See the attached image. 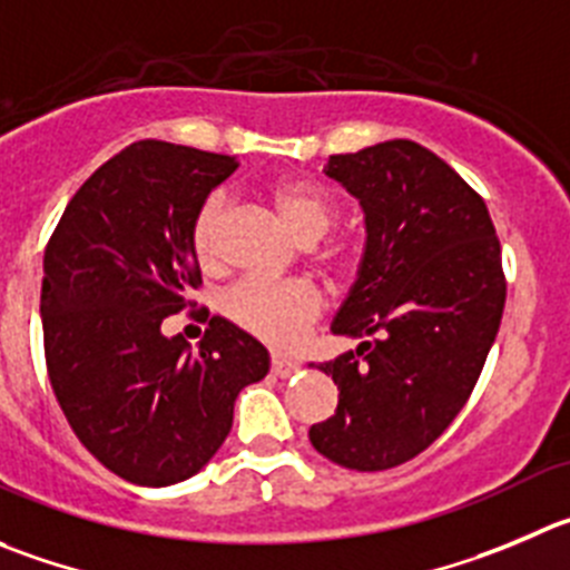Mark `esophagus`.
<instances>
[{"label":"esophagus","mask_w":570,"mask_h":570,"mask_svg":"<svg viewBox=\"0 0 570 570\" xmlns=\"http://www.w3.org/2000/svg\"><path fill=\"white\" fill-rule=\"evenodd\" d=\"M299 370H302L299 361H291V357H279V355L271 357V372H274L276 377H282V381L291 375H296Z\"/></svg>","instance_id":"1"}]
</instances>
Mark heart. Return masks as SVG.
Returning a JSON list of instances; mask_svg holds the SVG:
<instances>
[{
  "mask_svg": "<svg viewBox=\"0 0 570 570\" xmlns=\"http://www.w3.org/2000/svg\"><path fill=\"white\" fill-rule=\"evenodd\" d=\"M271 207L276 209L279 220L288 226L291 235L302 243L322 240L330 226L338 218L335 200L322 187L311 181H276L268 187ZM226 215V195L213 193L195 213L193 240L195 259L204 268L215 263V248H218V232ZM324 263L330 268L341 271L346 257L341 252L324 254ZM224 311L240 330H246L254 338L265 341L276 350H291L305 338L307 327L322 313V296L313 285L299 279L274 282V279H243L226 294Z\"/></svg>",
  "mask_w": 570,
  "mask_h": 570,
  "instance_id": "b5f03b06",
  "label": "heart"
}]
</instances>
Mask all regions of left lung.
I'll use <instances>...</instances> for the list:
<instances>
[{"label":"left lung","instance_id":"1","mask_svg":"<svg viewBox=\"0 0 570 570\" xmlns=\"http://www.w3.org/2000/svg\"><path fill=\"white\" fill-rule=\"evenodd\" d=\"M324 173L361 200L366 246L333 318L361 344L318 366L338 409L311 442L375 473L425 451L468 403L507 302L501 243L484 198L411 139L330 156Z\"/></svg>","mask_w":570,"mask_h":570}]
</instances>
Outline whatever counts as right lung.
Listing matches in <instances>:
<instances>
[{"label": "right lung", "instance_id": "obj_1", "mask_svg": "<svg viewBox=\"0 0 570 570\" xmlns=\"http://www.w3.org/2000/svg\"><path fill=\"white\" fill-rule=\"evenodd\" d=\"M235 156L142 139L72 195L45 252L41 324L52 392L86 451L139 487L198 473L232 431L268 350L213 316L198 350L161 322L200 285L193 220Z\"/></svg>", "mask_w": 570, "mask_h": 570}]
</instances>
